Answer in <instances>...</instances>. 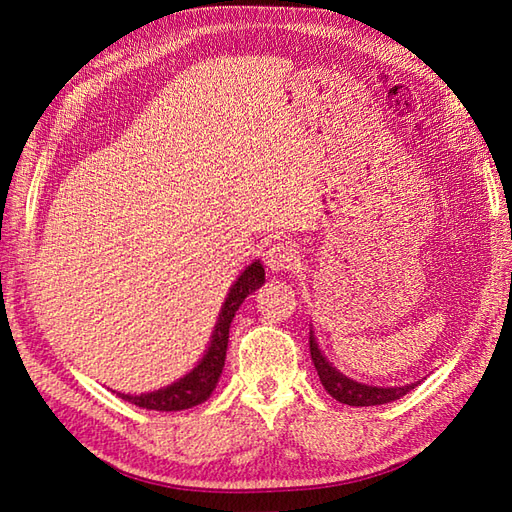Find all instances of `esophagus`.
Wrapping results in <instances>:
<instances>
[{
	"label": "esophagus",
	"mask_w": 512,
	"mask_h": 512,
	"mask_svg": "<svg viewBox=\"0 0 512 512\" xmlns=\"http://www.w3.org/2000/svg\"><path fill=\"white\" fill-rule=\"evenodd\" d=\"M264 259H266V266L270 273H286V270H290L292 266H297L299 255L292 246L279 242L266 250Z\"/></svg>",
	"instance_id": "1"
}]
</instances>
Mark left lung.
Wrapping results in <instances>:
<instances>
[{"label":"left lung","mask_w":512,"mask_h":512,"mask_svg":"<svg viewBox=\"0 0 512 512\" xmlns=\"http://www.w3.org/2000/svg\"><path fill=\"white\" fill-rule=\"evenodd\" d=\"M310 356L312 363L317 367V374L323 389L328 391L332 398H336L343 405L350 407H374V405H387V402H394L402 398L413 387L420 385V380L409 385H398V387H378V385H369L361 383V380H354L350 376H345L341 369H336L328 356L321 352L317 332H314L312 323H310Z\"/></svg>","instance_id":"left-lung-1"}]
</instances>
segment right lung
I'll return each instance as SVG.
<instances>
[{
    "label": "right lung",
    "instance_id": "right-lung-1",
    "mask_svg": "<svg viewBox=\"0 0 512 512\" xmlns=\"http://www.w3.org/2000/svg\"><path fill=\"white\" fill-rule=\"evenodd\" d=\"M266 273L259 259H253L242 273L233 281L231 290L222 303V310L217 314L215 328L211 332V341L206 345L202 358L195 363L187 374L173 380L171 385L160 387L147 394H125V391H116L118 398L132 402L136 407L151 409V411H182L200 405L206 398L213 394L217 387V380L222 376L224 358L228 350V330L235 312L242 306L248 295H253L255 290L264 286Z\"/></svg>",
    "mask_w": 512,
    "mask_h": 512
}]
</instances>
